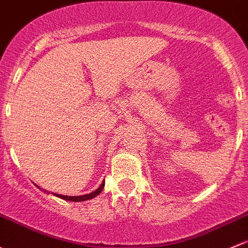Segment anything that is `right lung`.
<instances>
[{
	"mask_svg": "<svg viewBox=\"0 0 248 248\" xmlns=\"http://www.w3.org/2000/svg\"><path fill=\"white\" fill-rule=\"evenodd\" d=\"M35 186L38 187V189H41L40 186H38L35 184ZM104 187V181L102 182V184H101L100 186L97 187V189L95 190V191H93L91 194H87V195H82V196H65V195H61V194H54V192H52V194L54 195V196L59 197V199H62L65 201H71V202H83V201H88V200H91L93 199V197H96L97 195L101 194V191H102V189ZM43 190V189H41ZM45 192H47V194H49L48 191H46V190H44Z\"/></svg>",
	"mask_w": 248,
	"mask_h": 248,
	"instance_id": "add662e5",
	"label": "right lung"
}]
</instances>
